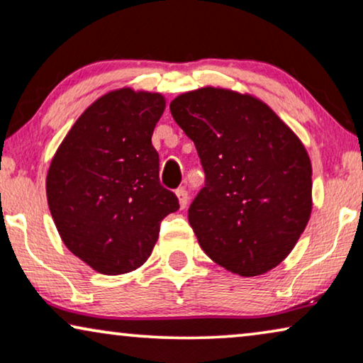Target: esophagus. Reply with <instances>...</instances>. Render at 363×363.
Listing matches in <instances>:
<instances>
[{
	"label": "esophagus",
	"instance_id": "obj_1",
	"mask_svg": "<svg viewBox=\"0 0 363 363\" xmlns=\"http://www.w3.org/2000/svg\"><path fill=\"white\" fill-rule=\"evenodd\" d=\"M177 199H178V201H180V208L182 210L185 208V206L188 205V191L183 186L177 190Z\"/></svg>",
	"mask_w": 363,
	"mask_h": 363
}]
</instances>
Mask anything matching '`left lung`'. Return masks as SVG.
<instances>
[{
    "instance_id": "8db88e82",
    "label": "left lung",
    "mask_w": 363,
    "mask_h": 363,
    "mask_svg": "<svg viewBox=\"0 0 363 363\" xmlns=\"http://www.w3.org/2000/svg\"><path fill=\"white\" fill-rule=\"evenodd\" d=\"M170 111L205 170V186L188 210L200 247L240 277L270 272L294 250L312 213L303 143L248 93L199 88L177 96Z\"/></svg>"
}]
</instances>
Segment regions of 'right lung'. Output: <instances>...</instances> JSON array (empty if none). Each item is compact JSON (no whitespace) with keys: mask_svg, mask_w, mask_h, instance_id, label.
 <instances>
[{"mask_svg":"<svg viewBox=\"0 0 363 363\" xmlns=\"http://www.w3.org/2000/svg\"><path fill=\"white\" fill-rule=\"evenodd\" d=\"M160 93L120 88L91 103L51 160L46 199L73 255L103 275L143 265L160 222L180 208L160 185L152 135L164 111Z\"/></svg>","mask_w":363,"mask_h":363,"instance_id":"1","label":"right lung"}]
</instances>
